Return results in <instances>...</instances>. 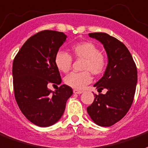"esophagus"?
Wrapping results in <instances>:
<instances>
[{
	"mask_svg": "<svg viewBox=\"0 0 148 148\" xmlns=\"http://www.w3.org/2000/svg\"><path fill=\"white\" fill-rule=\"evenodd\" d=\"M73 93H74V94H82V93H83V91L82 90H73Z\"/></svg>",
	"mask_w": 148,
	"mask_h": 148,
	"instance_id": "34e87169",
	"label": "esophagus"
}]
</instances>
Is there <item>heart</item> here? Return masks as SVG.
<instances>
[{"label": "heart", "mask_w": 148, "mask_h": 148, "mask_svg": "<svg viewBox=\"0 0 148 148\" xmlns=\"http://www.w3.org/2000/svg\"><path fill=\"white\" fill-rule=\"evenodd\" d=\"M73 54L77 58L83 59L80 73H73L68 75L65 83L68 86L75 90H82L91 83V73L96 75H101L105 72L108 66V59L96 44L92 42H81L74 44L71 47ZM54 63L56 67L63 73H68L72 67L73 58L66 52L59 51L55 55Z\"/></svg>", "instance_id": "1"}]
</instances>
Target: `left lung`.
Wrapping results in <instances>:
<instances>
[{"instance_id": "1", "label": "left lung", "mask_w": 148, "mask_h": 148, "mask_svg": "<svg viewBox=\"0 0 148 148\" xmlns=\"http://www.w3.org/2000/svg\"><path fill=\"white\" fill-rule=\"evenodd\" d=\"M99 40L107 53L108 63L102 78L94 85L105 94H95L86 110L91 119L101 126H111L121 120L133 104L137 83V70L130 52L123 43L105 33H89Z\"/></svg>"}]
</instances>
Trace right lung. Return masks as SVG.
Masks as SVG:
<instances>
[{
  "mask_svg": "<svg viewBox=\"0 0 148 148\" xmlns=\"http://www.w3.org/2000/svg\"><path fill=\"white\" fill-rule=\"evenodd\" d=\"M66 37L62 32L40 31L25 41L13 62L16 102L28 120L40 127L57 123L73 95V89L65 84L55 91L47 88L49 83H62L54 58Z\"/></svg>",
  "mask_w": 148,
  "mask_h": 148,
  "instance_id": "add662e5",
  "label": "right lung"
}]
</instances>
